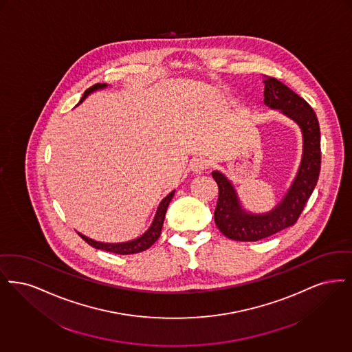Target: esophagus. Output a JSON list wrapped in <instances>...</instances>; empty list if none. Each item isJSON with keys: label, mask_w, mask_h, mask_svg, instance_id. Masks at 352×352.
Listing matches in <instances>:
<instances>
[{"label": "esophagus", "mask_w": 352, "mask_h": 352, "mask_svg": "<svg viewBox=\"0 0 352 352\" xmlns=\"http://www.w3.org/2000/svg\"><path fill=\"white\" fill-rule=\"evenodd\" d=\"M208 166H209V164H208V162H206L205 159L196 157V159H193L192 163H190V169H192L193 173L201 175L205 169L208 168Z\"/></svg>", "instance_id": "obj_1"}]
</instances>
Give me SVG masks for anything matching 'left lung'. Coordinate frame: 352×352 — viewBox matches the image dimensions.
I'll list each match as a JSON object with an SVG mask.
<instances>
[{"instance_id":"8db88e82","label":"left lung","mask_w":352,"mask_h":352,"mask_svg":"<svg viewBox=\"0 0 352 352\" xmlns=\"http://www.w3.org/2000/svg\"><path fill=\"white\" fill-rule=\"evenodd\" d=\"M264 104L280 110L298 124L302 133V156L292 185L275 208L267 213L247 212L235 186L221 170L212 176L218 184L219 196L214 221L219 231L232 241L256 242L293 226L311 196L321 169V131L314 110L275 77L264 76Z\"/></svg>"}]
</instances>
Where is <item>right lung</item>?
Here are the masks:
<instances>
[{"instance_id":"obj_1","label":"right lung","mask_w":352,"mask_h":352,"mask_svg":"<svg viewBox=\"0 0 352 352\" xmlns=\"http://www.w3.org/2000/svg\"><path fill=\"white\" fill-rule=\"evenodd\" d=\"M107 87V84H96V85H93L92 88H89L87 92L82 94V97H81V100H80V102L77 105H80L89 94H92L96 91H100V89H105ZM173 195H175V190H172L164 199L160 201V204L157 206V210H156L155 217H153L151 226L146 230V232H143L140 236H138L135 239H131V241H127V242H121V243H105V242H98V241H94L92 238H88L87 235H84L81 232H77V234L88 245H92L94 248H98V250H104V251L120 254V255H130V254L142 252V251L150 248L157 241V238L160 236L162 228H163V223H164V218H166V212H167V208H168L170 199H173Z\"/></svg>"}]
</instances>
